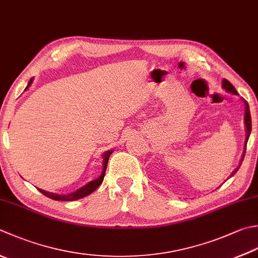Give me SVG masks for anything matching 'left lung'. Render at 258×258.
<instances>
[{
    "label": "left lung",
    "instance_id": "left-lung-1",
    "mask_svg": "<svg viewBox=\"0 0 258 258\" xmlns=\"http://www.w3.org/2000/svg\"><path fill=\"white\" fill-rule=\"evenodd\" d=\"M223 87L227 90V92H229L231 94H235V95H238V93H237V90L235 89V87L233 85H231L228 80L227 79H224L223 82ZM245 106H246V112H245V124H246V141H245V150H244V153H243V156H241V162H243L244 160V156H245V152H246V144H247V141H248L249 139V135H250V131H251V118H250V113H249V106H248V103L246 102L245 100ZM241 164V163H240ZM240 166V165H239ZM239 168H237L233 173H231V175H234L237 171H238Z\"/></svg>",
    "mask_w": 258,
    "mask_h": 258
}]
</instances>
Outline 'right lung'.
I'll list each match as a JSON object with an SVG mask.
<instances>
[{
	"mask_svg": "<svg viewBox=\"0 0 258 258\" xmlns=\"http://www.w3.org/2000/svg\"><path fill=\"white\" fill-rule=\"evenodd\" d=\"M31 83H32V79L30 80L28 86L31 85ZM110 153H112V151H108V152H106L104 154V169H103V173L100 174L99 178H97L94 181H90L88 184H86L85 186H83L82 189L76 191V192L61 196V195H55V194H51V192H47V191L41 190V189H38V190L42 195H44L45 197H48V198L53 199V200H59V201H74V200L84 198V197L94 192V191L97 189L100 184H102L103 180H104V176H105V172H106V168H107V163H108V159H109Z\"/></svg>",
	"mask_w": 258,
	"mask_h": 258,
	"instance_id": "right-lung-1",
	"label": "right lung"
}]
</instances>
